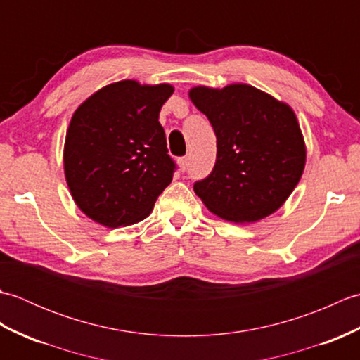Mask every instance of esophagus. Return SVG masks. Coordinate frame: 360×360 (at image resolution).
Wrapping results in <instances>:
<instances>
[{
  "label": "esophagus",
  "mask_w": 360,
  "mask_h": 360,
  "mask_svg": "<svg viewBox=\"0 0 360 360\" xmlns=\"http://www.w3.org/2000/svg\"><path fill=\"white\" fill-rule=\"evenodd\" d=\"M178 164H179V170H181V172H186L187 167H188V158H187V156L179 158V159H178Z\"/></svg>",
  "instance_id": "1"
}]
</instances>
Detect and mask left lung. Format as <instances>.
<instances>
[{"instance_id": "8db88e82", "label": "left lung", "mask_w": 360, "mask_h": 360, "mask_svg": "<svg viewBox=\"0 0 360 360\" xmlns=\"http://www.w3.org/2000/svg\"><path fill=\"white\" fill-rule=\"evenodd\" d=\"M190 101L217 134V162L195 193L217 217L255 223L278 210L298 184L307 147L289 105L246 83L195 86Z\"/></svg>"}]
</instances>
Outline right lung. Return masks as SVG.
Wrapping results in <instances>:
<instances>
[{
  "label": "right lung",
  "mask_w": 360,
  "mask_h": 360,
  "mask_svg": "<svg viewBox=\"0 0 360 360\" xmlns=\"http://www.w3.org/2000/svg\"><path fill=\"white\" fill-rule=\"evenodd\" d=\"M173 86L120 80L96 91L68 127L65 178L77 207L106 227L147 218L173 179L159 111Z\"/></svg>",
  "instance_id": "right-lung-1"
}]
</instances>
